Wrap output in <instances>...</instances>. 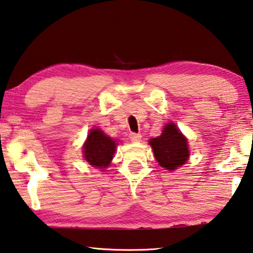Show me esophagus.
I'll return each mask as SVG.
<instances>
[{
	"label": "esophagus",
	"instance_id": "1",
	"mask_svg": "<svg viewBox=\"0 0 253 253\" xmlns=\"http://www.w3.org/2000/svg\"><path fill=\"white\" fill-rule=\"evenodd\" d=\"M129 138L132 141H139L141 139V135L140 134H136V132H130Z\"/></svg>",
	"mask_w": 253,
	"mask_h": 253
}]
</instances>
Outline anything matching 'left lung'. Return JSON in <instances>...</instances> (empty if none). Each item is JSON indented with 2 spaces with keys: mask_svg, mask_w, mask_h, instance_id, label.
Returning <instances> with one entry per match:
<instances>
[{
  "mask_svg": "<svg viewBox=\"0 0 253 253\" xmlns=\"http://www.w3.org/2000/svg\"><path fill=\"white\" fill-rule=\"evenodd\" d=\"M149 144L154 149L156 160L168 170L180 167L189 157L187 139L173 124L166 125L163 134L150 139Z\"/></svg>",
  "mask_w": 253,
  "mask_h": 253,
  "instance_id": "8db88e82",
  "label": "left lung"
}]
</instances>
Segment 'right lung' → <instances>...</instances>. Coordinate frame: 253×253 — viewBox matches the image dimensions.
I'll return each mask as SVG.
<instances>
[{"instance_id":"right-lung-1","label":"right lung","mask_w":253,"mask_h":253,"mask_svg":"<svg viewBox=\"0 0 253 253\" xmlns=\"http://www.w3.org/2000/svg\"><path fill=\"white\" fill-rule=\"evenodd\" d=\"M116 150V142L100 129H91L83 147L84 157L89 165L97 168H106Z\"/></svg>"}]
</instances>
